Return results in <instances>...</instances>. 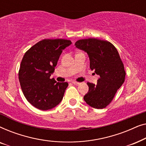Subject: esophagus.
I'll use <instances>...</instances> for the list:
<instances>
[{"label":"esophagus","mask_w":146,"mask_h":146,"mask_svg":"<svg viewBox=\"0 0 146 146\" xmlns=\"http://www.w3.org/2000/svg\"><path fill=\"white\" fill-rule=\"evenodd\" d=\"M72 83L73 84H74V85H79L80 84V82H76V81H73V82H72Z\"/></svg>","instance_id":"obj_1"}]
</instances>
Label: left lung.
I'll return each mask as SVG.
<instances>
[{
	"mask_svg": "<svg viewBox=\"0 0 146 146\" xmlns=\"http://www.w3.org/2000/svg\"><path fill=\"white\" fill-rule=\"evenodd\" d=\"M75 46L88 54L90 68L100 76L97 84L87 83L89 90L84 100L90 106L104 108L125 81L124 66L118 52L111 42L97 38L79 40Z\"/></svg>",
	"mask_w": 146,
	"mask_h": 146,
	"instance_id": "1",
	"label": "left lung"
}]
</instances>
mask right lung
Here are the masks:
<instances>
[{"label": "right lung", "instance_id": "right-lung-1", "mask_svg": "<svg viewBox=\"0 0 146 146\" xmlns=\"http://www.w3.org/2000/svg\"><path fill=\"white\" fill-rule=\"evenodd\" d=\"M71 44L69 40L44 39L24 55L19 72L20 84L28 102L36 108L50 110L62 100L68 84L56 82L50 77L62 50Z\"/></svg>", "mask_w": 146, "mask_h": 146}]
</instances>
